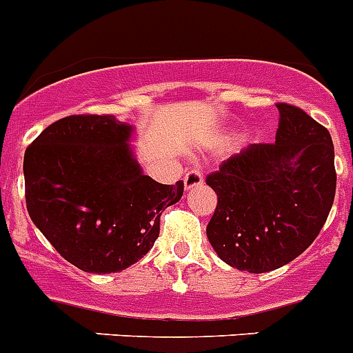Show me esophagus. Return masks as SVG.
Instances as JSON below:
<instances>
[{"label":"esophagus","mask_w":353,"mask_h":353,"mask_svg":"<svg viewBox=\"0 0 353 353\" xmlns=\"http://www.w3.org/2000/svg\"><path fill=\"white\" fill-rule=\"evenodd\" d=\"M201 183H203V174L196 170L189 171V173L185 174V179H183V185H185L188 191L192 188H200Z\"/></svg>","instance_id":"esophagus-1"}]
</instances>
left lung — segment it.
Instances as JSON below:
<instances>
[{
	"instance_id": "left-lung-1",
	"label": "left lung",
	"mask_w": 353,
	"mask_h": 353,
	"mask_svg": "<svg viewBox=\"0 0 353 353\" xmlns=\"http://www.w3.org/2000/svg\"><path fill=\"white\" fill-rule=\"evenodd\" d=\"M273 144H250L207 176L218 205L207 225L223 263L266 273L303 254L336 194L332 137L302 108L276 103Z\"/></svg>"
}]
</instances>
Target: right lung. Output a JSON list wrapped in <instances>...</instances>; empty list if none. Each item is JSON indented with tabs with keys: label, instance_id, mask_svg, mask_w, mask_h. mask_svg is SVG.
Instances as JSON below:
<instances>
[{
	"label": "right lung",
	"instance_id": "add662e5",
	"mask_svg": "<svg viewBox=\"0 0 353 353\" xmlns=\"http://www.w3.org/2000/svg\"><path fill=\"white\" fill-rule=\"evenodd\" d=\"M135 128L116 116H69L25 152L26 209L53 248L87 273H116L152 250L161 214L183 194L143 173Z\"/></svg>",
	"mask_w": 353,
	"mask_h": 353
}]
</instances>
